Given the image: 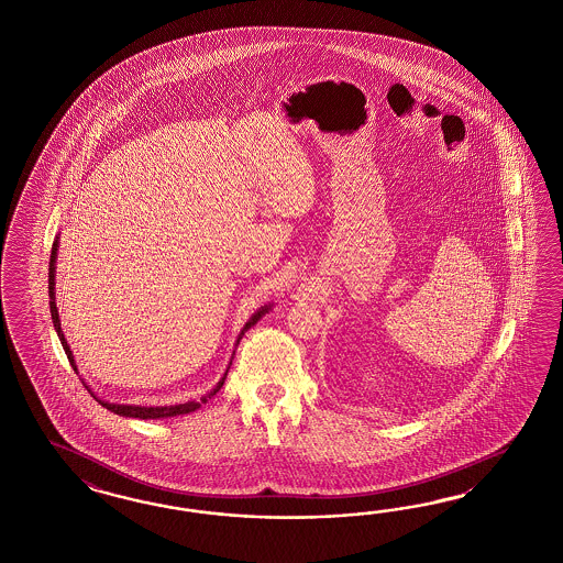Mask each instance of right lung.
<instances>
[{"instance_id": "obj_1", "label": "right lung", "mask_w": 563, "mask_h": 563, "mask_svg": "<svg viewBox=\"0 0 563 563\" xmlns=\"http://www.w3.org/2000/svg\"><path fill=\"white\" fill-rule=\"evenodd\" d=\"M57 246H59V241L53 242V246H51V261H48V306H51V319H53V327H55L57 338H59L62 345H64L65 355H67V360H69L71 368L78 372L74 354H71V350H69V345H67V339H65L64 331H62L59 312H57V305H55V263H57ZM269 310H272V305H265L258 308L257 312L251 317V321L246 322V324L242 327L241 335L236 339V345H239V341H241L242 335H244V331H249L253 324H257L258 319H261L265 312H269ZM230 364H232V362H230ZM228 368H230V366H228ZM225 374H228V369H225ZM225 374L222 376V380H220L218 385L213 386V388L209 390L208 395H206V397H201L199 401L180 402V405H168V407H142V405H119V402L100 401L97 395L90 390V386L86 385V388L90 390V395H92V397H95L102 407H107L109 411H113L117 416H123V418H177V416H185V413L197 411L203 402H208V399H211V397H213V395L224 386Z\"/></svg>"}]
</instances>
